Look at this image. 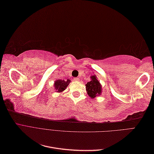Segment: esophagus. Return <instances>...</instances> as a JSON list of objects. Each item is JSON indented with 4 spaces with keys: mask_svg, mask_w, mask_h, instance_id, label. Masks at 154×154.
Listing matches in <instances>:
<instances>
[{
    "mask_svg": "<svg viewBox=\"0 0 154 154\" xmlns=\"http://www.w3.org/2000/svg\"><path fill=\"white\" fill-rule=\"evenodd\" d=\"M73 80H74V81H79L80 80V79H79L78 78H74Z\"/></svg>",
    "mask_w": 154,
    "mask_h": 154,
    "instance_id": "obj_1",
    "label": "esophagus"
}]
</instances>
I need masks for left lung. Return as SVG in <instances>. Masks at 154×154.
<instances>
[{"label": "left lung", "instance_id": "obj_1", "mask_svg": "<svg viewBox=\"0 0 154 154\" xmlns=\"http://www.w3.org/2000/svg\"><path fill=\"white\" fill-rule=\"evenodd\" d=\"M92 80L88 82L86 85V91L87 92L88 95L92 98L101 94V86L100 83V82L96 79L95 76H91Z\"/></svg>", "mask_w": 154, "mask_h": 154}]
</instances>
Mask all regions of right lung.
Instances as JSON below:
<instances>
[{
    "label": "right lung",
    "instance_id": "1",
    "mask_svg": "<svg viewBox=\"0 0 154 154\" xmlns=\"http://www.w3.org/2000/svg\"><path fill=\"white\" fill-rule=\"evenodd\" d=\"M69 80H67V81L66 80H58L54 82V87H55V90L57 91V92H62L66 89V87L69 85V83H70Z\"/></svg>",
    "mask_w": 154,
    "mask_h": 154
}]
</instances>
